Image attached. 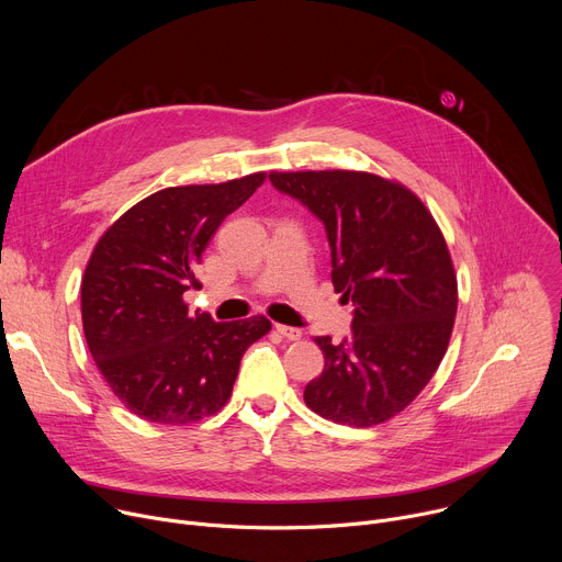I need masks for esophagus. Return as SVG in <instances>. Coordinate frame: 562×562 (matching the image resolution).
I'll return each instance as SVG.
<instances>
[{
    "label": "esophagus",
    "instance_id": "34e87169",
    "mask_svg": "<svg viewBox=\"0 0 562 562\" xmlns=\"http://www.w3.org/2000/svg\"><path fill=\"white\" fill-rule=\"evenodd\" d=\"M276 331L286 338V340H300L302 338V331L295 329V327H286V325H276Z\"/></svg>",
    "mask_w": 562,
    "mask_h": 562
}]
</instances>
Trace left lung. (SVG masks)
Here are the masks:
<instances>
[{
  "label": "left lung",
  "mask_w": 562,
  "mask_h": 562,
  "mask_svg": "<svg viewBox=\"0 0 562 562\" xmlns=\"http://www.w3.org/2000/svg\"><path fill=\"white\" fill-rule=\"evenodd\" d=\"M269 180L325 224L336 293L353 302L349 338H315L325 371L304 386V403L338 425H380L425 389L447 351L458 286L445 237L409 189L371 173Z\"/></svg>",
  "instance_id": "obj_1"
}]
</instances>
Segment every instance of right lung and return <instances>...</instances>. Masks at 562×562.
<instances>
[{"label":"right lung","mask_w":562,"mask_h":562,"mask_svg":"<svg viewBox=\"0 0 562 562\" xmlns=\"http://www.w3.org/2000/svg\"><path fill=\"white\" fill-rule=\"evenodd\" d=\"M265 178L157 191L98 243L82 280L85 336L135 416L187 425L220 412L245 351L271 329L265 315L215 323L184 302L189 289L202 286L195 269L213 233Z\"/></svg>","instance_id":"obj_1"}]
</instances>
